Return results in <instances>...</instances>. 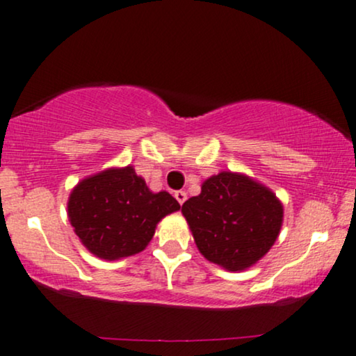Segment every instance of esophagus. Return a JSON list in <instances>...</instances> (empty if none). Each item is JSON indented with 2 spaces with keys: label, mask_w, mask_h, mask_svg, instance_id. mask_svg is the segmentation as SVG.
<instances>
[{
  "label": "esophagus",
  "mask_w": 356,
  "mask_h": 356,
  "mask_svg": "<svg viewBox=\"0 0 356 356\" xmlns=\"http://www.w3.org/2000/svg\"><path fill=\"white\" fill-rule=\"evenodd\" d=\"M174 197H175V200H177L181 205L187 200V193L184 192V191H177V192L174 193Z\"/></svg>",
  "instance_id": "obj_1"
}]
</instances>
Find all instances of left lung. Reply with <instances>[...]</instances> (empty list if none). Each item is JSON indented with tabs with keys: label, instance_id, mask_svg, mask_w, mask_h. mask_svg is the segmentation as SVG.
Wrapping results in <instances>:
<instances>
[{
	"label": "left lung",
	"instance_id": "8db88e82",
	"mask_svg": "<svg viewBox=\"0 0 356 356\" xmlns=\"http://www.w3.org/2000/svg\"><path fill=\"white\" fill-rule=\"evenodd\" d=\"M182 215L204 258L243 271L271 250L281 232V200L271 188L238 172H220L182 205Z\"/></svg>",
	"mask_w": 356,
	"mask_h": 356
}]
</instances>
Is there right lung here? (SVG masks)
I'll use <instances>...</instances> for the list:
<instances>
[{
  "mask_svg": "<svg viewBox=\"0 0 356 356\" xmlns=\"http://www.w3.org/2000/svg\"><path fill=\"white\" fill-rule=\"evenodd\" d=\"M179 209L169 192H151L133 165L110 168L83 179L67 204L75 235L90 253L106 261L145 250L156 225Z\"/></svg>",
  "mask_w": 356,
  "mask_h": 356,
  "instance_id": "add662e5",
  "label": "right lung"
}]
</instances>
